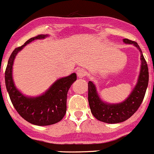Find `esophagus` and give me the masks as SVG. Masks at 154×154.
<instances>
[{
    "mask_svg": "<svg viewBox=\"0 0 154 154\" xmlns=\"http://www.w3.org/2000/svg\"><path fill=\"white\" fill-rule=\"evenodd\" d=\"M76 74H77L78 77L81 78V79H82V78H84L85 76V75H86L87 72H86V71L84 70L83 69H78V70H77Z\"/></svg>",
    "mask_w": 154,
    "mask_h": 154,
    "instance_id": "obj_1",
    "label": "esophagus"
}]
</instances>
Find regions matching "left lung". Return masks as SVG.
Instances as JSON below:
<instances>
[{"label":"left lung","mask_w":154,"mask_h":154,"mask_svg":"<svg viewBox=\"0 0 154 154\" xmlns=\"http://www.w3.org/2000/svg\"><path fill=\"white\" fill-rule=\"evenodd\" d=\"M124 42L135 45L141 53V71L138 82L125 101L118 104L104 103L99 97L95 85L88 82V103L92 115L99 121L107 124H118L129 119L139 108L148 85L149 72L147 62L136 42L124 39Z\"/></svg>","instance_id":"1"}]
</instances>
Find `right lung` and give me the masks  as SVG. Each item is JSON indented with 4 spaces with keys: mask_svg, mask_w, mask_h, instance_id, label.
<instances>
[{
    "mask_svg": "<svg viewBox=\"0 0 154 154\" xmlns=\"http://www.w3.org/2000/svg\"><path fill=\"white\" fill-rule=\"evenodd\" d=\"M48 35H37L29 39L23 45L15 48L12 52L5 71V84L13 106L27 122L37 126L54 124L63 119L66 111V98L69 88L76 80L72 73L56 81L42 95L36 97H25L14 85L12 76L13 61L16 54L29 42L46 37Z\"/></svg>",
    "mask_w": 154,
    "mask_h": 154,
    "instance_id": "right-lung-1",
    "label": "right lung"
}]
</instances>
